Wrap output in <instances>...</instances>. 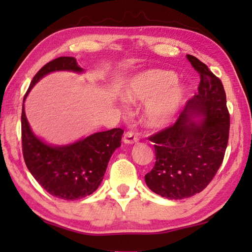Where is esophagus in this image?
Masks as SVG:
<instances>
[{"label":"esophagus","instance_id":"obj_1","mask_svg":"<svg viewBox=\"0 0 252 252\" xmlns=\"http://www.w3.org/2000/svg\"><path fill=\"white\" fill-rule=\"evenodd\" d=\"M139 141V135L132 131H127L123 135V142L126 144H132Z\"/></svg>","mask_w":252,"mask_h":252}]
</instances>
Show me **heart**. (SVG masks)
I'll use <instances>...</instances> for the list:
<instances>
[{"instance_id":"heart-1","label":"heart","mask_w":252,"mask_h":252,"mask_svg":"<svg viewBox=\"0 0 252 252\" xmlns=\"http://www.w3.org/2000/svg\"><path fill=\"white\" fill-rule=\"evenodd\" d=\"M186 95V88L177 82V75L165 70L141 72L133 76L125 88L127 101L152 99L144 111V120L150 126H163L173 120Z\"/></svg>"}]
</instances>
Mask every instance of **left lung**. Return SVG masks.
Here are the masks:
<instances>
[{
  "label": "left lung",
  "instance_id": "left-lung-1",
  "mask_svg": "<svg viewBox=\"0 0 252 252\" xmlns=\"http://www.w3.org/2000/svg\"><path fill=\"white\" fill-rule=\"evenodd\" d=\"M200 75L198 93L188 100L177 121L149 140L156 163L144 176L153 192L170 200L192 197L215 178L222 163L230 129L227 97L221 80L193 55L188 54ZM204 118L195 122L194 115Z\"/></svg>",
  "mask_w": 252,
  "mask_h": 252
}]
</instances>
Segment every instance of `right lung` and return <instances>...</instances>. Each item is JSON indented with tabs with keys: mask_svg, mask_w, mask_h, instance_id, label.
Listing matches in <instances>:
<instances>
[{
	"mask_svg": "<svg viewBox=\"0 0 252 252\" xmlns=\"http://www.w3.org/2000/svg\"><path fill=\"white\" fill-rule=\"evenodd\" d=\"M82 72L73 57H60L46 63L34 75L24 95L50 72ZM22 152L25 164L34 179L50 194L63 200H78L94 192L103 180L106 167L117 148L121 146L120 127L97 132L64 147H51L31 131L22 106Z\"/></svg>",
	"mask_w": 252,
	"mask_h": 252,
	"instance_id": "right-lung-1",
	"label": "right lung"
}]
</instances>
